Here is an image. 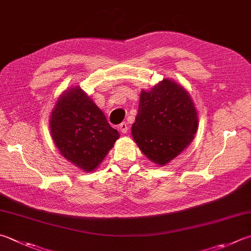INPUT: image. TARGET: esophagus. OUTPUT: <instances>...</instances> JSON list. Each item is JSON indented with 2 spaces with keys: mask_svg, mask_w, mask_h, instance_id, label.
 Segmentation results:
<instances>
[{
  "mask_svg": "<svg viewBox=\"0 0 251 251\" xmlns=\"http://www.w3.org/2000/svg\"><path fill=\"white\" fill-rule=\"evenodd\" d=\"M119 130L122 132V133H126L127 130H129V126H127L126 122H122V124L119 126Z\"/></svg>",
  "mask_w": 251,
  "mask_h": 251,
  "instance_id": "1",
  "label": "esophagus"
}]
</instances>
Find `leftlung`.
Returning a JSON list of instances; mask_svg holds the SVG:
<instances>
[{
    "label": "left lung",
    "instance_id": "8db88e82",
    "mask_svg": "<svg viewBox=\"0 0 251 251\" xmlns=\"http://www.w3.org/2000/svg\"><path fill=\"white\" fill-rule=\"evenodd\" d=\"M198 129V115L183 87L163 79L150 92L142 91L132 135L140 150L159 166L180 154Z\"/></svg>",
    "mask_w": 251,
    "mask_h": 251
}]
</instances>
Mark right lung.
<instances>
[{"instance_id": "obj_1", "label": "right lung", "mask_w": 251, "mask_h": 251, "mask_svg": "<svg viewBox=\"0 0 251 251\" xmlns=\"http://www.w3.org/2000/svg\"><path fill=\"white\" fill-rule=\"evenodd\" d=\"M50 129L60 153L85 172L95 169L119 138L81 87L61 95L51 113Z\"/></svg>"}]
</instances>
